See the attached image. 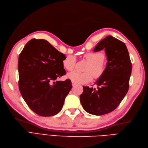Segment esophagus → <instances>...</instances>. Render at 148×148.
Instances as JSON below:
<instances>
[{
	"mask_svg": "<svg viewBox=\"0 0 148 148\" xmlns=\"http://www.w3.org/2000/svg\"><path fill=\"white\" fill-rule=\"evenodd\" d=\"M71 84H72V86H73H73H75V85H76V83H75L74 82H71Z\"/></svg>",
	"mask_w": 148,
	"mask_h": 148,
	"instance_id": "obj_1",
	"label": "esophagus"
}]
</instances>
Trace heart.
<instances>
[{
    "mask_svg": "<svg viewBox=\"0 0 148 148\" xmlns=\"http://www.w3.org/2000/svg\"><path fill=\"white\" fill-rule=\"evenodd\" d=\"M104 53L97 52H90L85 53L84 59L88 61L85 71L86 72H78L74 71L67 75V77L76 84H85L92 81L93 77L99 78L106 70ZM76 58L73 56H68L62 62L64 68L68 71L73 70L76 65Z\"/></svg>",
    "mask_w": 148,
    "mask_h": 148,
    "instance_id": "1",
    "label": "heart"
}]
</instances>
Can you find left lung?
<instances>
[{
    "instance_id": "1",
    "label": "left lung",
    "mask_w": 148,
    "mask_h": 148,
    "mask_svg": "<svg viewBox=\"0 0 148 148\" xmlns=\"http://www.w3.org/2000/svg\"><path fill=\"white\" fill-rule=\"evenodd\" d=\"M105 49L107 62L106 70L95 84L97 88L83 86L79 96L81 104L89 114L102 115L114 110L129 88L132 62L124 42L108 36L97 44L94 52Z\"/></svg>"
}]
</instances>
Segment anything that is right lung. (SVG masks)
I'll use <instances>...</instances> for the list:
<instances>
[{"label": "right lung", "instance_id": "right-lung-1", "mask_svg": "<svg viewBox=\"0 0 148 148\" xmlns=\"http://www.w3.org/2000/svg\"><path fill=\"white\" fill-rule=\"evenodd\" d=\"M65 56L46 40L33 39L19 56V89L26 104L42 117L61 110L72 87L69 79L57 81L66 73L62 62Z\"/></svg>", "mask_w": 148, "mask_h": 148}]
</instances>
